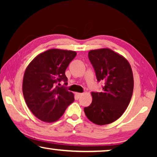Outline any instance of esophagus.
Masks as SVG:
<instances>
[{
  "instance_id": "obj_1",
  "label": "esophagus",
  "mask_w": 157,
  "mask_h": 157,
  "mask_svg": "<svg viewBox=\"0 0 157 157\" xmlns=\"http://www.w3.org/2000/svg\"><path fill=\"white\" fill-rule=\"evenodd\" d=\"M82 94H81V93H76V98H79L81 97V96H82Z\"/></svg>"
}]
</instances>
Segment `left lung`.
<instances>
[{
  "label": "left lung",
  "mask_w": 157,
  "mask_h": 157,
  "mask_svg": "<svg viewBox=\"0 0 157 157\" xmlns=\"http://www.w3.org/2000/svg\"><path fill=\"white\" fill-rule=\"evenodd\" d=\"M98 82L104 81L102 92H91L92 102L85 107L88 119L98 125L112 123L123 114L129 104L134 78L127 60L109 48L89 52Z\"/></svg>",
  "instance_id": "8db88e82"
}]
</instances>
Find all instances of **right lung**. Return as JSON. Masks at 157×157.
Here are the masks:
<instances>
[{
    "mask_svg": "<svg viewBox=\"0 0 157 157\" xmlns=\"http://www.w3.org/2000/svg\"><path fill=\"white\" fill-rule=\"evenodd\" d=\"M76 56L75 51L50 49L37 56L25 70L23 96L31 112L41 121H57L74 102V94L66 87L65 71ZM61 81L64 86L59 87Z\"/></svg>",
    "mask_w": 157,
    "mask_h": 157,
    "instance_id": "1",
    "label": "right lung"
}]
</instances>
